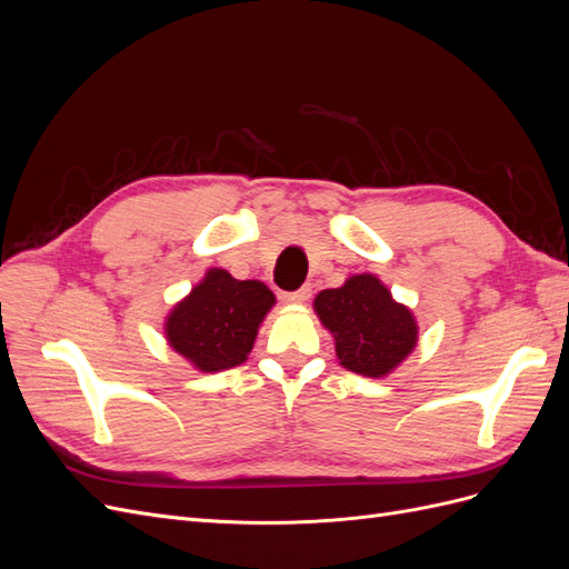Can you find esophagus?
I'll return each instance as SVG.
<instances>
[{
    "label": "esophagus",
    "mask_w": 569,
    "mask_h": 569,
    "mask_svg": "<svg viewBox=\"0 0 569 569\" xmlns=\"http://www.w3.org/2000/svg\"><path fill=\"white\" fill-rule=\"evenodd\" d=\"M308 299H311V287H301L297 291H289V295H284L287 303H303Z\"/></svg>",
    "instance_id": "esophagus-1"
}]
</instances>
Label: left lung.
I'll use <instances>...</instances> for the list:
<instances>
[{
  "instance_id": "obj_1",
  "label": "left lung",
  "mask_w": 569,
  "mask_h": 569,
  "mask_svg": "<svg viewBox=\"0 0 569 569\" xmlns=\"http://www.w3.org/2000/svg\"><path fill=\"white\" fill-rule=\"evenodd\" d=\"M320 322L335 337L339 363L363 377H387L418 343V322L375 274H353L313 301Z\"/></svg>"
}]
</instances>
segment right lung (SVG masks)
Wrapping results in <instances>:
<instances>
[{
	"mask_svg": "<svg viewBox=\"0 0 569 569\" xmlns=\"http://www.w3.org/2000/svg\"><path fill=\"white\" fill-rule=\"evenodd\" d=\"M272 303L263 282L234 280L228 270L211 268L168 313L166 339L201 372L242 366Z\"/></svg>",
	"mask_w": 569,
	"mask_h": 569,
	"instance_id": "1",
	"label": "right lung"
}]
</instances>
